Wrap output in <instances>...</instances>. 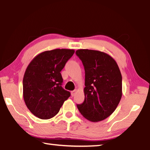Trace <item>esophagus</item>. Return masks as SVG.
<instances>
[{
    "instance_id": "obj_1",
    "label": "esophagus",
    "mask_w": 150,
    "mask_h": 150,
    "mask_svg": "<svg viewBox=\"0 0 150 150\" xmlns=\"http://www.w3.org/2000/svg\"><path fill=\"white\" fill-rule=\"evenodd\" d=\"M77 92V89H75L74 91H71V96H74L75 94H76V93Z\"/></svg>"
}]
</instances>
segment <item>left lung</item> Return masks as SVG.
Returning a JSON list of instances; mask_svg holds the SVG:
<instances>
[{
	"mask_svg": "<svg viewBox=\"0 0 150 150\" xmlns=\"http://www.w3.org/2000/svg\"><path fill=\"white\" fill-rule=\"evenodd\" d=\"M76 55L85 68V100L77 105L88 120L97 122L110 116L120 103L122 92V75L116 61L100 51L81 49Z\"/></svg>",
	"mask_w": 150,
	"mask_h": 150,
	"instance_id": "1",
	"label": "left lung"
}]
</instances>
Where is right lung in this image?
Segmentation results:
<instances>
[{
	"instance_id": "1",
	"label": "right lung",
	"mask_w": 150,
	"mask_h": 150,
	"mask_svg": "<svg viewBox=\"0 0 150 150\" xmlns=\"http://www.w3.org/2000/svg\"><path fill=\"white\" fill-rule=\"evenodd\" d=\"M75 53L74 50L55 49L36 55L23 78V97L30 111L40 119H50L59 112L69 97L62 87L61 71Z\"/></svg>"
}]
</instances>
